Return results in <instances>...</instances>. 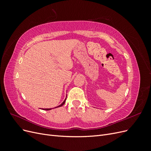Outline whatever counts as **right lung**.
<instances>
[{
	"label": "right lung",
	"instance_id": "right-lung-1",
	"mask_svg": "<svg viewBox=\"0 0 151 151\" xmlns=\"http://www.w3.org/2000/svg\"><path fill=\"white\" fill-rule=\"evenodd\" d=\"M65 101H66V98L65 99L64 101H63V103H62L60 105H59V106H58L57 107H55V108H58V107H60V106H63V105L64 104V103H65ZM44 109V110H50V109H52V108H47V109Z\"/></svg>",
	"mask_w": 151,
	"mask_h": 151
}]
</instances>
